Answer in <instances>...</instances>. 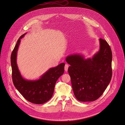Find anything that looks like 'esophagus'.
<instances>
[{"mask_svg": "<svg viewBox=\"0 0 125 125\" xmlns=\"http://www.w3.org/2000/svg\"><path fill=\"white\" fill-rule=\"evenodd\" d=\"M68 67H69V65H68V64H65V68H64V69H65V71H68Z\"/></svg>", "mask_w": 125, "mask_h": 125, "instance_id": "obj_1", "label": "esophagus"}]
</instances>
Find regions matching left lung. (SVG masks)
<instances>
[{
  "mask_svg": "<svg viewBox=\"0 0 125 125\" xmlns=\"http://www.w3.org/2000/svg\"><path fill=\"white\" fill-rule=\"evenodd\" d=\"M100 50L92 58L74 54L67 56L70 65L68 72L74 94L80 101L90 102L98 99L109 84L112 77V52L104 39L100 38Z\"/></svg>",
  "mask_w": 125,
  "mask_h": 125,
  "instance_id": "left-lung-1",
  "label": "left lung"
}]
</instances>
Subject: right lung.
<instances>
[{"label":"right lung","mask_w":125,"mask_h":125,"mask_svg":"<svg viewBox=\"0 0 125 125\" xmlns=\"http://www.w3.org/2000/svg\"><path fill=\"white\" fill-rule=\"evenodd\" d=\"M25 34H23L19 38L11 54L13 83L27 101L37 104H43L49 101L53 95L56 83L64 72L65 63H61L55 67L49 69L37 80L28 81L24 79L19 70L16 61L20 39Z\"/></svg>","instance_id":"1"}]
</instances>
